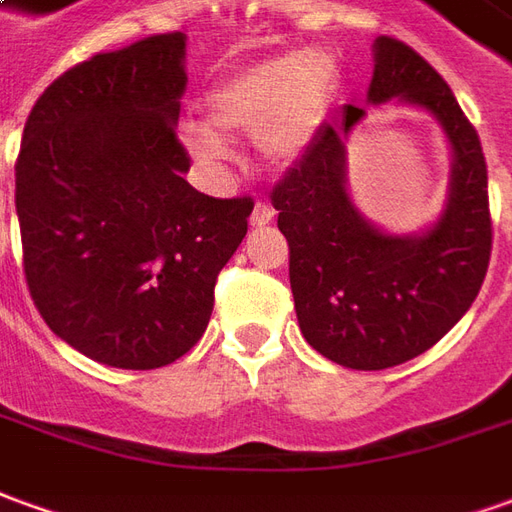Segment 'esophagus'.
<instances>
[{
  "label": "esophagus",
  "mask_w": 512,
  "mask_h": 512,
  "mask_svg": "<svg viewBox=\"0 0 512 512\" xmlns=\"http://www.w3.org/2000/svg\"><path fill=\"white\" fill-rule=\"evenodd\" d=\"M273 214H276V211L270 209L267 203H262V200H259V203L253 206V214H250V225L262 228V225H267V222L273 220Z\"/></svg>",
  "instance_id": "obj_1"
}]
</instances>
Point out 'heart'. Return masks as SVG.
<instances>
[{
    "label": "heart",
    "mask_w": 512,
    "mask_h": 512,
    "mask_svg": "<svg viewBox=\"0 0 512 512\" xmlns=\"http://www.w3.org/2000/svg\"><path fill=\"white\" fill-rule=\"evenodd\" d=\"M334 66L315 49H295L248 63L222 77L206 97V125H189L186 144L203 164H220L228 147L220 133H253L264 161L295 164L326 119L334 97Z\"/></svg>",
    "instance_id": "obj_1"
}]
</instances>
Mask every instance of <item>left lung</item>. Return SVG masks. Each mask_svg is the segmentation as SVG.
<instances>
[{"label": "left lung", "mask_w": 512, "mask_h": 512, "mask_svg": "<svg viewBox=\"0 0 512 512\" xmlns=\"http://www.w3.org/2000/svg\"><path fill=\"white\" fill-rule=\"evenodd\" d=\"M396 100L438 119L451 147L449 197L418 234H390L357 209L345 175V139L365 111L345 105L273 189L290 242L298 326L323 357L384 370L418 357L471 309L491 262L488 167L474 125L429 63L396 38L373 41L370 105Z\"/></svg>", "instance_id": "8db88e82"}]
</instances>
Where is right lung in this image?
I'll return each instance as SVG.
<instances>
[{
    "label": "right lung",
    "mask_w": 512,
    "mask_h": 512,
    "mask_svg": "<svg viewBox=\"0 0 512 512\" xmlns=\"http://www.w3.org/2000/svg\"><path fill=\"white\" fill-rule=\"evenodd\" d=\"M183 61V33L100 52L38 97L21 136L16 214L30 295L63 343L111 368L183 357L248 234L250 197L217 200L183 178Z\"/></svg>",
    "instance_id": "1"
}]
</instances>
